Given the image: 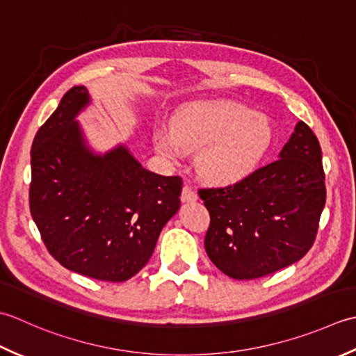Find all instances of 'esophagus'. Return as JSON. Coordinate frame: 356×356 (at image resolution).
<instances>
[{"instance_id": "obj_1", "label": "esophagus", "mask_w": 356, "mask_h": 356, "mask_svg": "<svg viewBox=\"0 0 356 356\" xmlns=\"http://www.w3.org/2000/svg\"><path fill=\"white\" fill-rule=\"evenodd\" d=\"M197 200H198L197 192H195L191 186H184L183 192H181V201L192 202V201H197Z\"/></svg>"}]
</instances>
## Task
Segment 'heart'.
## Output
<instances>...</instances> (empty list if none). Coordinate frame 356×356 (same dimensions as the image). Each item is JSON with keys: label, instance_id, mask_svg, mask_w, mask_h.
I'll return each mask as SVG.
<instances>
[{"label": "heart", "instance_id": "obj_1", "mask_svg": "<svg viewBox=\"0 0 356 356\" xmlns=\"http://www.w3.org/2000/svg\"><path fill=\"white\" fill-rule=\"evenodd\" d=\"M272 141L270 120L232 101L188 106L177 115L173 132L155 134L156 150L173 161L200 148V175L220 186L249 178L263 163Z\"/></svg>", "mask_w": 356, "mask_h": 356}]
</instances>
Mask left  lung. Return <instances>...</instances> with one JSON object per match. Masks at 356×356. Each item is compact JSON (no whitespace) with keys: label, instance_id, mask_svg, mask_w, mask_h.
I'll use <instances>...</instances> for the list:
<instances>
[{"label":"left lung","instance_id":"left-lung-1","mask_svg":"<svg viewBox=\"0 0 356 356\" xmlns=\"http://www.w3.org/2000/svg\"><path fill=\"white\" fill-rule=\"evenodd\" d=\"M198 193L210 215L204 248L222 273L255 280L284 269L310 250L325 204L318 138L300 121L277 161Z\"/></svg>","mask_w":356,"mask_h":356}]
</instances>
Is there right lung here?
<instances>
[{"label": "right lung", "mask_w": 356, "mask_h": 356, "mask_svg": "<svg viewBox=\"0 0 356 356\" xmlns=\"http://www.w3.org/2000/svg\"><path fill=\"white\" fill-rule=\"evenodd\" d=\"M89 103L84 86L72 87L36 132L29 202L58 263L122 282L147 264L161 229L178 212L183 179L144 169L122 144L95 154L75 120Z\"/></svg>", "instance_id": "right-lung-1"}]
</instances>
